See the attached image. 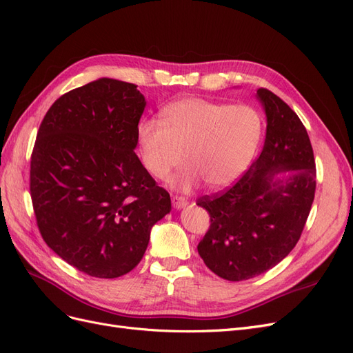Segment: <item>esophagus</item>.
<instances>
[{
	"label": "esophagus",
	"instance_id": "34e87169",
	"mask_svg": "<svg viewBox=\"0 0 353 353\" xmlns=\"http://www.w3.org/2000/svg\"><path fill=\"white\" fill-rule=\"evenodd\" d=\"M187 205H188V201L184 200L183 197H178V196L172 197V206L175 209H184Z\"/></svg>",
	"mask_w": 353,
	"mask_h": 353
}]
</instances>
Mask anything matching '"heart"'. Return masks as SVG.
<instances>
[{
    "instance_id": "heart-1",
    "label": "heart",
    "mask_w": 353,
    "mask_h": 353,
    "mask_svg": "<svg viewBox=\"0 0 353 353\" xmlns=\"http://www.w3.org/2000/svg\"><path fill=\"white\" fill-rule=\"evenodd\" d=\"M160 121L144 119L137 125L143 166L152 176L166 179L184 154L188 168L175 181L184 191L200 179L213 190L236 183L250 166L263 131L262 114L252 105L199 97L166 104Z\"/></svg>"
}]
</instances>
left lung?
I'll list each match as a JSON object with an SVG mask.
<instances>
[{"label":"left lung","mask_w":353,"mask_h":353,"mask_svg":"<svg viewBox=\"0 0 353 353\" xmlns=\"http://www.w3.org/2000/svg\"><path fill=\"white\" fill-rule=\"evenodd\" d=\"M256 99L266 116L259 157L225 193L197 201L210 215L199 254L228 281L280 263L301 239L315 196L314 152L302 121L268 90L259 88Z\"/></svg>","instance_id":"8db88e82"}]
</instances>
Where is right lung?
<instances>
[{
	"label": "right lung",
	"mask_w": 353,
	"mask_h": 353,
	"mask_svg": "<svg viewBox=\"0 0 353 353\" xmlns=\"http://www.w3.org/2000/svg\"><path fill=\"white\" fill-rule=\"evenodd\" d=\"M137 85L100 78L54 101L30 159V197L48 248L74 268L116 279L140 263L154 223L170 212L140 159L145 109Z\"/></svg>",
	"instance_id": "add662e5"
}]
</instances>
